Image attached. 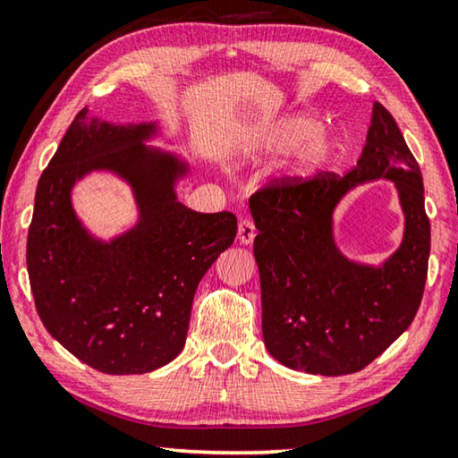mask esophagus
I'll return each instance as SVG.
<instances>
[{"label": "esophagus", "instance_id": "obj_1", "mask_svg": "<svg viewBox=\"0 0 458 458\" xmlns=\"http://www.w3.org/2000/svg\"><path fill=\"white\" fill-rule=\"evenodd\" d=\"M257 235L255 225L249 219H241L239 221V227H237V239L241 245H251L253 239Z\"/></svg>", "mask_w": 458, "mask_h": 458}]
</instances>
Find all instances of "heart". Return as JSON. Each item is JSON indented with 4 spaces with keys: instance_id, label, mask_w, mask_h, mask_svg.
Listing matches in <instances>:
<instances>
[{
    "instance_id": "1",
    "label": "heart",
    "mask_w": 458,
    "mask_h": 458,
    "mask_svg": "<svg viewBox=\"0 0 458 458\" xmlns=\"http://www.w3.org/2000/svg\"><path fill=\"white\" fill-rule=\"evenodd\" d=\"M321 125V117L310 111L299 109L284 114L261 127V131L249 140L243 149V159L259 163L291 153L281 171V183L284 187L307 185L323 175L344 148L339 131Z\"/></svg>"
}]
</instances>
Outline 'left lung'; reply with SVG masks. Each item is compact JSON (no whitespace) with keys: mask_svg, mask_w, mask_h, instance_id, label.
Returning <instances> with one entry per match:
<instances>
[{"mask_svg":"<svg viewBox=\"0 0 458 458\" xmlns=\"http://www.w3.org/2000/svg\"><path fill=\"white\" fill-rule=\"evenodd\" d=\"M391 180L403 211L402 245L383 262L342 253L334 211L359 184ZM261 279L263 341L281 365L339 377L365 369L409 329L425 291L430 223L417 159L381 103L347 175L271 187L249 201Z\"/></svg>","mask_w":458,"mask_h":458,"instance_id":"1","label":"left lung"}]
</instances>
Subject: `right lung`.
<instances>
[{
    "instance_id": "1",
    "label": "right lung",
    "mask_w": 458,
    "mask_h": 458,
    "mask_svg": "<svg viewBox=\"0 0 458 458\" xmlns=\"http://www.w3.org/2000/svg\"><path fill=\"white\" fill-rule=\"evenodd\" d=\"M159 119L107 123L85 107L43 171L28 233V273L49 335L107 375H143L185 347L207 269L237 235L233 213H197L177 197L191 175ZM109 173L130 187L138 219L103 240L72 207V187Z\"/></svg>"
}]
</instances>
